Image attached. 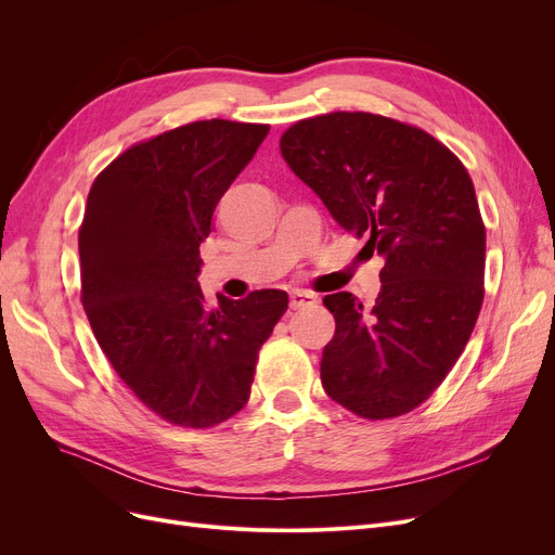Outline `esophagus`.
<instances>
[{
    "label": "esophagus",
    "instance_id": "esophagus-1",
    "mask_svg": "<svg viewBox=\"0 0 555 555\" xmlns=\"http://www.w3.org/2000/svg\"><path fill=\"white\" fill-rule=\"evenodd\" d=\"M314 304H317V297L310 293H304V289H293V293H289V308L293 310H301Z\"/></svg>",
    "mask_w": 555,
    "mask_h": 555
}]
</instances>
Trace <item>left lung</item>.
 <instances>
[{
  "label": "left lung",
  "mask_w": 555,
  "mask_h": 555,
  "mask_svg": "<svg viewBox=\"0 0 555 555\" xmlns=\"http://www.w3.org/2000/svg\"><path fill=\"white\" fill-rule=\"evenodd\" d=\"M281 153L335 222L385 258L371 306L324 297L326 393L369 421L414 410L468 344L483 301L486 229L468 170L431 134L369 112L295 124Z\"/></svg>",
  "instance_id": "8db88e82"
}]
</instances>
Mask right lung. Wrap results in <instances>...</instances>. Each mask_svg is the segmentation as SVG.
Masks as SVG:
<instances>
[{"label": "right lung", "mask_w": 555, "mask_h": 555, "mask_svg": "<svg viewBox=\"0 0 555 555\" xmlns=\"http://www.w3.org/2000/svg\"><path fill=\"white\" fill-rule=\"evenodd\" d=\"M270 126L195 121L132 145L92 184L78 231L82 308L134 396L168 423L211 427L249 400L283 289L204 299L199 245Z\"/></svg>", "instance_id": "add662e5"}]
</instances>
